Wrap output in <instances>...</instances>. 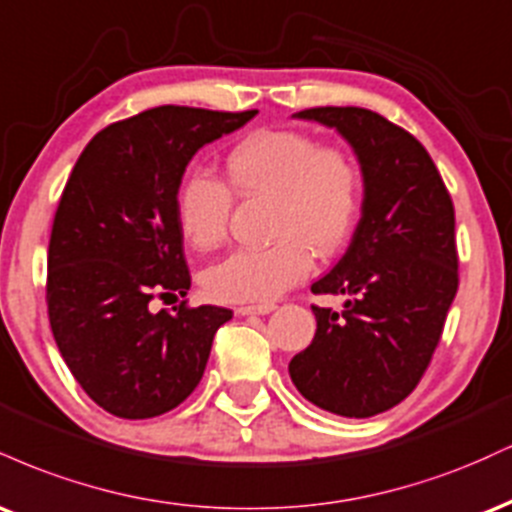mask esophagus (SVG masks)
Listing matches in <instances>:
<instances>
[{"instance_id":"obj_1","label":"esophagus","mask_w":512,"mask_h":512,"mask_svg":"<svg viewBox=\"0 0 512 512\" xmlns=\"http://www.w3.org/2000/svg\"><path fill=\"white\" fill-rule=\"evenodd\" d=\"M276 310V303H257V305H238V315H267Z\"/></svg>"}]
</instances>
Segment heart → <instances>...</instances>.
<instances>
[{"label":"heart","instance_id":"1","mask_svg":"<svg viewBox=\"0 0 512 512\" xmlns=\"http://www.w3.org/2000/svg\"><path fill=\"white\" fill-rule=\"evenodd\" d=\"M228 185L192 170L175 195V219L195 250H216L228 236L233 193L243 202H269L267 238L260 250H238L204 272L214 301H272L303 281L317 257L349 243L363 202V173L354 151L320 142L293 127L257 129L226 158Z\"/></svg>","mask_w":512,"mask_h":512}]
</instances>
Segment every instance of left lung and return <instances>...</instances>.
I'll use <instances>...</instances> for the list:
<instances>
[{"instance_id": "obj_1", "label": "left lung", "mask_w": 512, "mask_h": 512, "mask_svg": "<svg viewBox=\"0 0 512 512\" xmlns=\"http://www.w3.org/2000/svg\"><path fill=\"white\" fill-rule=\"evenodd\" d=\"M354 146L363 207L349 250L313 293H344V313L313 305V342L289 363L298 392L349 419L392 409L424 378L460 284L455 207L424 144L366 108H308Z\"/></svg>"}]
</instances>
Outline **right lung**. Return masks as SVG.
<instances>
[{
  "label": "right lung",
  "mask_w": 512,
  "mask_h": 512,
  "mask_svg": "<svg viewBox=\"0 0 512 512\" xmlns=\"http://www.w3.org/2000/svg\"><path fill=\"white\" fill-rule=\"evenodd\" d=\"M257 110L158 105L113 122L81 151L52 221L48 317L76 383L120 419H151L190 397L233 313L154 310L190 291L175 195L187 163Z\"/></svg>",
  "instance_id": "right-lung-1"
}]
</instances>
